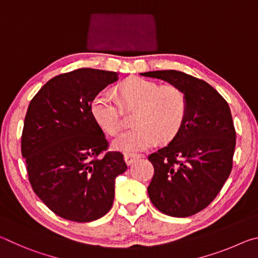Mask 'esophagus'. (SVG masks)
Masks as SVG:
<instances>
[{"label":"esophagus","instance_id":"obj_1","mask_svg":"<svg viewBox=\"0 0 258 258\" xmlns=\"http://www.w3.org/2000/svg\"><path fill=\"white\" fill-rule=\"evenodd\" d=\"M140 158V156L137 155V154H125L124 155V159H125V163L127 165H131L133 163V161H135L137 159Z\"/></svg>","mask_w":258,"mask_h":258}]
</instances>
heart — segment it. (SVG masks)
I'll use <instances>...</instances> for the list:
<instances>
[{
    "instance_id": "1",
    "label": "heart",
    "mask_w": 258,
    "mask_h": 258,
    "mask_svg": "<svg viewBox=\"0 0 258 258\" xmlns=\"http://www.w3.org/2000/svg\"><path fill=\"white\" fill-rule=\"evenodd\" d=\"M120 101L108 92L95 95L91 110L97 123L109 134L118 132L123 125V107H139L137 126L116 137L112 147L125 152H139L154 145L157 137L168 140L177 133L186 113V98L176 86H160L145 78H131L119 87Z\"/></svg>"
}]
</instances>
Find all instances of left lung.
I'll use <instances>...</instances> for the list:
<instances>
[{"label":"left lung","mask_w":258,"mask_h":258,"mask_svg":"<svg viewBox=\"0 0 258 258\" xmlns=\"http://www.w3.org/2000/svg\"><path fill=\"white\" fill-rule=\"evenodd\" d=\"M141 75L178 87L187 104L184 120L171 142L148 156L155 168L148 195L166 215H195L216 198L232 171L235 130L230 107L208 83L185 73Z\"/></svg>","instance_id":"8db88e82"}]
</instances>
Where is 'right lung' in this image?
<instances>
[{
	"label": "right lung",
	"mask_w": 258,
	"mask_h": 258,
	"mask_svg": "<svg viewBox=\"0 0 258 258\" xmlns=\"http://www.w3.org/2000/svg\"><path fill=\"white\" fill-rule=\"evenodd\" d=\"M115 72L81 68L52 78L30 101L21 154L35 194L56 215L91 222L110 211L115 180L127 169L92 115L95 95Z\"/></svg>",
	"instance_id": "1"
}]
</instances>
